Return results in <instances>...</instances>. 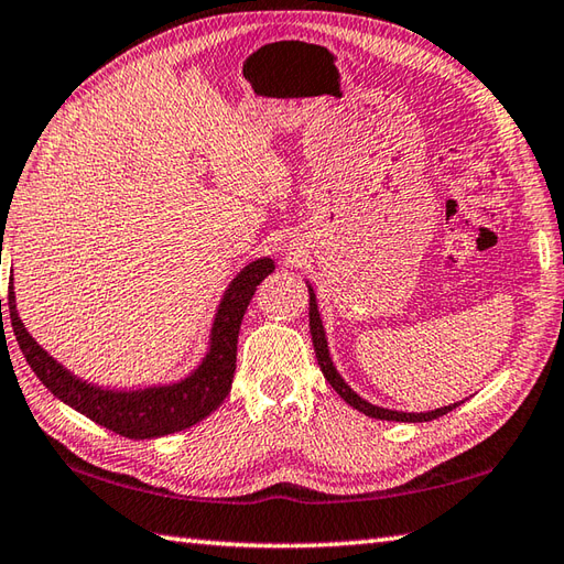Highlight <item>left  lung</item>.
Instances as JSON below:
<instances>
[{"label": "left lung", "instance_id": "8db88e82", "mask_svg": "<svg viewBox=\"0 0 564 564\" xmlns=\"http://www.w3.org/2000/svg\"><path fill=\"white\" fill-rule=\"evenodd\" d=\"M308 325H311V340H314L318 367H321V371H323L325 381H328V383L335 388L337 395H340L343 400H347V403L352 405L355 410L365 412V415L377 417V420H393V422H430V420H436V417L446 415V412H452V410L458 405V403H454V405H446V408L432 410V412H395V410H386V408L367 403V400H361V398L352 391V388H349V386L340 379V373H337L335 367H333L330 355H328V343H325L323 323H321V316H318L316 294H314V290H311V286H308Z\"/></svg>", "mask_w": 564, "mask_h": 564}]
</instances>
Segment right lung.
Returning a JSON list of instances; mask_svg holds the SVG:
<instances>
[{"label":"right lung","instance_id":"add662e5","mask_svg":"<svg viewBox=\"0 0 564 564\" xmlns=\"http://www.w3.org/2000/svg\"><path fill=\"white\" fill-rule=\"evenodd\" d=\"M272 270L274 262L270 258H260L236 274V280L229 284L219 304L215 328H212L209 352L199 369L181 383L147 388V391H101V388L74 379L23 328L14 304V286H9V318L23 357H26L29 367L45 383L50 393L120 436L154 440V436L193 427L195 422L205 420L212 410H217L224 403V398L229 395L236 371V343H239L243 314L258 284Z\"/></svg>","mask_w":564,"mask_h":564}]
</instances>
